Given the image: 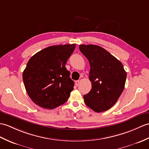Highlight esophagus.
Returning a JSON list of instances; mask_svg holds the SVG:
<instances>
[{
  "label": "esophagus",
  "mask_w": 149,
  "mask_h": 149,
  "mask_svg": "<svg viewBox=\"0 0 149 149\" xmlns=\"http://www.w3.org/2000/svg\"><path fill=\"white\" fill-rule=\"evenodd\" d=\"M79 83H80V81H76L75 82V86H78L79 84Z\"/></svg>",
  "instance_id": "obj_1"
}]
</instances>
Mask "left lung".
I'll return each instance as SVG.
<instances>
[{
  "label": "left lung",
  "instance_id": "obj_1",
  "mask_svg": "<svg viewBox=\"0 0 149 149\" xmlns=\"http://www.w3.org/2000/svg\"><path fill=\"white\" fill-rule=\"evenodd\" d=\"M81 53L90 65L89 79L92 88L84 95V101L89 108L102 112L115 104L125 86L126 72L121 62L103 47L96 45L79 46Z\"/></svg>",
  "mask_w": 149,
  "mask_h": 149
}]
</instances>
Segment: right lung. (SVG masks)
Masks as SVG:
<instances>
[{
    "instance_id": "1",
    "label": "right lung",
    "mask_w": 149,
    "mask_h": 149,
    "mask_svg": "<svg viewBox=\"0 0 149 149\" xmlns=\"http://www.w3.org/2000/svg\"><path fill=\"white\" fill-rule=\"evenodd\" d=\"M75 44L51 46L35 54L23 72L26 91L40 107L53 109L67 101L74 82L65 67Z\"/></svg>"
}]
</instances>
